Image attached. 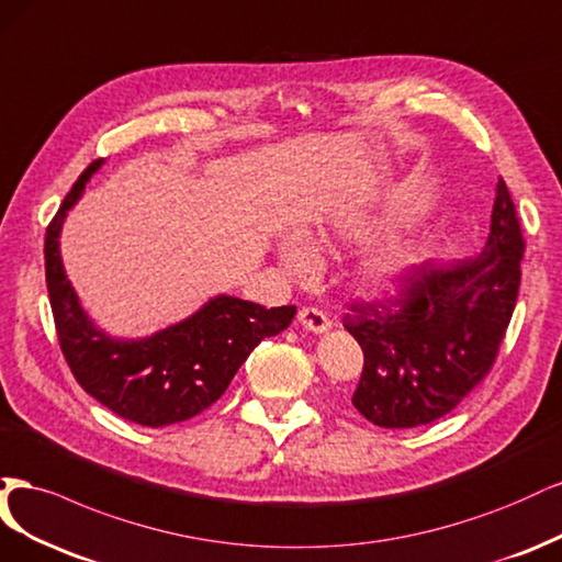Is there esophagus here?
Instances as JSON below:
<instances>
[{
	"mask_svg": "<svg viewBox=\"0 0 562 562\" xmlns=\"http://www.w3.org/2000/svg\"><path fill=\"white\" fill-rule=\"evenodd\" d=\"M299 322L303 324V329L313 334H324L331 329V319L319 307H303V311H299Z\"/></svg>",
	"mask_w": 562,
	"mask_h": 562,
	"instance_id": "obj_1",
	"label": "esophagus"
}]
</instances>
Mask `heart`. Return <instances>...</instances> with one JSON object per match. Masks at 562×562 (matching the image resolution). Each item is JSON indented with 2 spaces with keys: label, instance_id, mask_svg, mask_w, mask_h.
<instances>
[{
  "label": "heart",
  "instance_id": "1",
  "mask_svg": "<svg viewBox=\"0 0 562 562\" xmlns=\"http://www.w3.org/2000/svg\"><path fill=\"white\" fill-rule=\"evenodd\" d=\"M364 222H350L342 226V238L359 240L367 235ZM427 255V245L418 238H411L406 233H387L383 238L375 240L369 251L361 259L359 276L361 282L378 292H390L396 284H400L411 270L418 266ZM280 259L284 266L294 273H305L315 263V249L301 235H289L280 243Z\"/></svg>",
  "mask_w": 562,
  "mask_h": 562
}]
</instances>
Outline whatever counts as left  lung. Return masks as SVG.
<instances>
[{"mask_svg": "<svg viewBox=\"0 0 562 562\" xmlns=\"http://www.w3.org/2000/svg\"><path fill=\"white\" fill-rule=\"evenodd\" d=\"M522 251L516 205L499 177L481 255L415 266L400 299L350 305L342 327L364 352L352 404L369 423L429 425L481 383L514 315Z\"/></svg>", "mask_w": 562, "mask_h": 562, "instance_id": "8db88e82", "label": "left lung"}]
</instances>
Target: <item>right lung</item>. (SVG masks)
Wrapping results in <instances>:
<instances>
[{
  "label": "right lung",
  "instance_id": "add662e5",
  "mask_svg": "<svg viewBox=\"0 0 562 562\" xmlns=\"http://www.w3.org/2000/svg\"><path fill=\"white\" fill-rule=\"evenodd\" d=\"M102 166L93 160L46 228V286L60 350L77 383L121 418L144 425H175L203 413L226 392L243 361L268 336L292 324L296 305L266 311L235 296H216L201 311L149 338L123 340L98 329L79 303L60 259V228Z\"/></svg>",
  "mask_w": 562,
  "mask_h": 562
}]
</instances>
